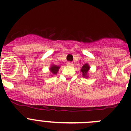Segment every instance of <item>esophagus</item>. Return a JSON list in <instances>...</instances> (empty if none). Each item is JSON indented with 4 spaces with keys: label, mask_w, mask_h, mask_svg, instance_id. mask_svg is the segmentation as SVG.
<instances>
[{
    "label": "esophagus",
    "mask_w": 131,
    "mask_h": 131,
    "mask_svg": "<svg viewBox=\"0 0 131 131\" xmlns=\"http://www.w3.org/2000/svg\"><path fill=\"white\" fill-rule=\"evenodd\" d=\"M67 65H68V66H73V63L72 62H69L67 63Z\"/></svg>",
    "instance_id": "esophagus-1"
}]
</instances>
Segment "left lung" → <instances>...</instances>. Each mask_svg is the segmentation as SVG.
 <instances>
[{"label":"left lung","instance_id":"8db88e82","mask_svg":"<svg viewBox=\"0 0 131 131\" xmlns=\"http://www.w3.org/2000/svg\"><path fill=\"white\" fill-rule=\"evenodd\" d=\"M89 69H90V66H89V63H84L81 69V71L82 72V76L83 77H84V78L89 77Z\"/></svg>","mask_w":131,"mask_h":131}]
</instances>
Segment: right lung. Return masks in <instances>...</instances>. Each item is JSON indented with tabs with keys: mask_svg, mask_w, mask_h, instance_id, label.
Returning a JSON list of instances; mask_svg holds the SVG:
<instances>
[{
	"mask_svg": "<svg viewBox=\"0 0 131 131\" xmlns=\"http://www.w3.org/2000/svg\"><path fill=\"white\" fill-rule=\"evenodd\" d=\"M60 68V66H56V65L52 64L51 66H50V67L49 70L52 75H56V74L58 73Z\"/></svg>",
	"mask_w": 131,
	"mask_h": 131,
	"instance_id": "right-lung-1",
	"label": "right lung"
}]
</instances>
